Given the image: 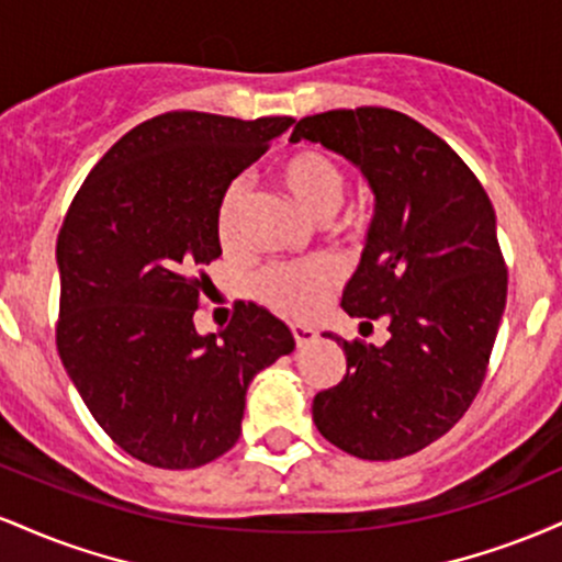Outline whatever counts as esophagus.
Listing matches in <instances>:
<instances>
[{
	"instance_id": "34e87169",
	"label": "esophagus",
	"mask_w": 562,
	"mask_h": 562,
	"mask_svg": "<svg viewBox=\"0 0 562 562\" xmlns=\"http://www.w3.org/2000/svg\"><path fill=\"white\" fill-rule=\"evenodd\" d=\"M290 333H293V340L295 346H308L314 338H317V330L314 327H306V325H290Z\"/></svg>"
}]
</instances>
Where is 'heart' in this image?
<instances>
[{
    "mask_svg": "<svg viewBox=\"0 0 562 562\" xmlns=\"http://www.w3.org/2000/svg\"><path fill=\"white\" fill-rule=\"evenodd\" d=\"M277 182L295 203L314 218H330L344 205L348 177L344 166L319 147L295 150L277 166ZM245 187L232 182L218 198L216 237L224 250H237L243 243ZM340 269L330 259L301 263H272L256 280V295L290 317H306L319 306L322 295L338 285Z\"/></svg>",
    "mask_w": 562,
    "mask_h": 562,
    "instance_id": "obj_1",
    "label": "heart"
}]
</instances>
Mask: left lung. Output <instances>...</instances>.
<instances>
[{"instance_id": "1", "label": "left lung", "mask_w": 562, "mask_h": 562, "mask_svg": "<svg viewBox=\"0 0 562 562\" xmlns=\"http://www.w3.org/2000/svg\"><path fill=\"white\" fill-rule=\"evenodd\" d=\"M299 139L357 164L375 192L340 306L391 333L383 346L335 338L346 375L314 396V425L359 460H402L449 434L486 378L507 301L494 205L447 142L391 108L306 115Z\"/></svg>"}]
</instances>
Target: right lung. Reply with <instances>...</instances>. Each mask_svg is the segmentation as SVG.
I'll use <instances>...</instances> for the list:
<instances>
[{"mask_svg": "<svg viewBox=\"0 0 562 562\" xmlns=\"http://www.w3.org/2000/svg\"><path fill=\"white\" fill-rule=\"evenodd\" d=\"M290 124L160 113L100 158L63 218L57 353L97 425L145 465L229 451L250 380L295 348L256 303H235L222 333L192 322L214 288L203 267L222 256L218 198Z\"/></svg>", "mask_w": 562, "mask_h": 562, "instance_id": "add662e5", "label": "right lung"}]
</instances>
